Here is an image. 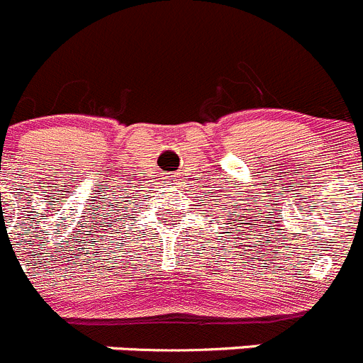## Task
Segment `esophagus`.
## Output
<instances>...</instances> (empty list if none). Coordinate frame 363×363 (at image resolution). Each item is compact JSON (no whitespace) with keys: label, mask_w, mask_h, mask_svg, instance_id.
I'll return each mask as SVG.
<instances>
[{"label":"esophagus","mask_w":363,"mask_h":363,"mask_svg":"<svg viewBox=\"0 0 363 363\" xmlns=\"http://www.w3.org/2000/svg\"><path fill=\"white\" fill-rule=\"evenodd\" d=\"M181 177H182L181 172H177L175 175H168V182H170V184H174V186H179V184H181Z\"/></svg>","instance_id":"34e87169"}]
</instances>
